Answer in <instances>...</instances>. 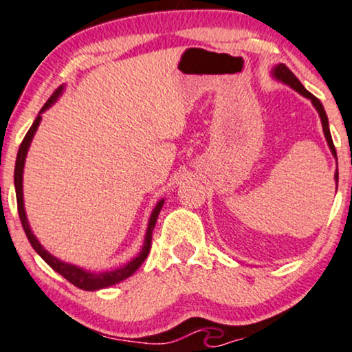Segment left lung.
<instances>
[{"instance_id":"1","label":"left lung","mask_w":352,"mask_h":352,"mask_svg":"<svg viewBox=\"0 0 352 352\" xmlns=\"http://www.w3.org/2000/svg\"><path fill=\"white\" fill-rule=\"evenodd\" d=\"M272 74H273V78H274V79L281 80V82H285L286 86L293 87L294 91H296V92H300L301 96H305L306 99H309L311 102H313V106L316 107V111H318L319 117H321V124H322V131H324L326 142H328L329 148H331V152H333V155L336 157V148H334V144H333V137H331V132H329V122H328V116H326V112H324V107H322L321 100H319L318 98H314V96L311 94L309 91H306L305 86H302V84L300 82V79H298L296 76H294L293 72L289 71L288 67L285 66V64H278V66H274V67H273V71H272ZM336 162H338V157H336ZM338 179H339V175H338V170H336V173H334V180H336V188H338Z\"/></svg>"}]
</instances>
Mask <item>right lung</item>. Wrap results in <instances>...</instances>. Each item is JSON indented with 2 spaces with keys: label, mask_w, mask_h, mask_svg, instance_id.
<instances>
[{
  "label": "right lung",
  "mask_w": 352,
  "mask_h": 352,
  "mask_svg": "<svg viewBox=\"0 0 352 352\" xmlns=\"http://www.w3.org/2000/svg\"><path fill=\"white\" fill-rule=\"evenodd\" d=\"M63 86H60L58 91L54 92V94L51 96L50 100H47L46 104H44L41 111H39L38 117H36V120L31 125V129L28 131V134L24 135L21 145H19V151H18V157H16V165H14V188H16V201H18V213H19V220H21V225H23V230L24 233H26L28 240H30L31 246L34 248V252L39 254V256L43 258L44 261H46L47 265L51 266L54 272H58L60 276L66 278L67 281L72 283L74 286H78L80 289H86V292H96V289H102V288H107V286H112L116 285V283H120L124 281L125 278L132 276L137 270H139V266L144 263V260L147 258L148 252H151V245H152V232H153V227H155L157 223V217H159L160 210L164 207V199L160 201H157L155 208L152 210L151 213V218H148V225H147V233H145V240H144V246L142 250H140V253L137 254L135 258H132L131 261H129L127 265H124L122 268H117V270H112V272H104V273H92V272H86V270L79 268V266L76 265H71V263H66V261H60L58 260L56 256H52L50 252H46V248L39 243L38 238L34 236V233L31 232V227L30 223H28V217H26V212H24V200H23V168H24V160H26V153H28V148H30L31 145V140H33V137L36 134V131H38L39 127V122H41V114L46 109H50L52 104L58 100V98L60 96V92H63Z\"/></svg>",
  "instance_id": "obj_1"
}]
</instances>
